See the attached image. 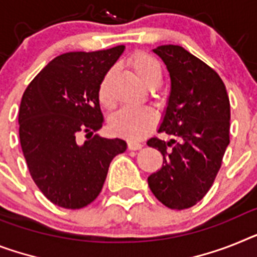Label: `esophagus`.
<instances>
[{"label": "esophagus", "instance_id": "esophagus-1", "mask_svg": "<svg viewBox=\"0 0 257 257\" xmlns=\"http://www.w3.org/2000/svg\"><path fill=\"white\" fill-rule=\"evenodd\" d=\"M142 148V144L140 142H136V141H128V149L129 150H140Z\"/></svg>", "mask_w": 257, "mask_h": 257}]
</instances>
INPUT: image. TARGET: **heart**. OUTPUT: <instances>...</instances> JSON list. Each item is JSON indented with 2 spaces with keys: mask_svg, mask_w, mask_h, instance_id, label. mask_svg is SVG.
<instances>
[{
  "mask_svg": "<svg viewBox=\"0 0 257 257\" xmlns=\"http://www.w3.org/2000/svg\"><path fill=\"white\" fill-rule=\"evenodd\" d=\"M133 72L149 87L155 83H161L162 68L153 56L140 52L132 56L129 61ZM112 70L105 73L98 87L99 102L105 107H111L112 98L109 94V79ZM158 116L150 107H122L116 111L109 118L112 132L128 139H142L150 133L157 124Z\"/></svg>",
  "mask_w": 257,
  "mask_h": 257,
  "instance_id": "b5f03b06",
  "label": "heart"
}]
</instances>
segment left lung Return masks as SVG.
Masks as SVG:
<instances>
[{
    "label": "left lung",
    "instance_id": "obj_1",
    "mask_svg": "<svg viewBox=\"0 0 257 257\" xmlns=\"http://www.w3.org/2000/svg\"><path fill=\"white\" fill-rule=\"evenodd\" d=\"M171 78V92L159 132L169 142L150 139L163 166L148 178L149 187L170 209L196 205L212 187L230 144V100L221 77L180 45L153 49Z\"/></svg>",
    "mask_w": 257,
    "mask_h": 257
}]
</instances>
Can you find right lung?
I'll use <instances>...</instances> for the list:
<instances>
[{
    "label": "right lung",
    "instance_id": "obj_1",
    "mask_svg": "<svg viewBox=\"0 0 257 257\" xmlns=\"http://www.w3.org/2000/svg\"><path fill=\"white\" fill-rule=\"evenodd\" d=\"M124 48L57 56L23 92L22 152L32 180L55 205L87 206L102 191L112 159L126 150L124 140L95 135L103 126L99 83Z\"/></svg>",
    "mask_w": 257,
    "mask_h": 257
}]
</instances>
